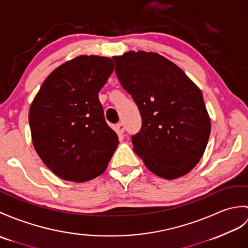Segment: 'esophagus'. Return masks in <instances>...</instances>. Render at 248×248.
I'll return each instance as SVG.
<instances>
[{
  "instance_id": "esophagus-1",
  "label": "esophagus",
  "mask_w": 248,
  "mask_h": 248,
  "mask_svg": "<svg viewBox=\"0 0 248 248\" xmlns=\"http://www.w3.org/2000/svg\"><path fill=\"white\" fill-rule=\"evenodd\" d=\"M115 128H116V132H117V133H118L119 135H123V134H124V124L123 123H118V124H116V126H115Z\"/></svg>"
}]
</instances>
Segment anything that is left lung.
Segmentation results:
<instances>
[{
  "mask_svg": "<svg viewBox=\"0 0 248 248\" xmlns=\"http://www.w3.org/2000/svg\"><path fill=\"white\" fill-rule=\"evenodd\" d=\"M113 60L120 84L140 113L141 128L132 136L135 153L160 177L185 175L203 156L210 135L202 92L156 53L129 51Z\"/></svg>",
  "mask_w": 248,
  "mask_h": 248,
  "instance_id": "left-lung-1",
  "label": "left lung"
}]
</instances>
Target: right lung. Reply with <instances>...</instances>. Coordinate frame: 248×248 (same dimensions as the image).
<instances>
[{
    "instance_id": "right-lung-1",
    "label": "right lung",
    "mask_w": 248,
    "mask_h": 248,
    "mask_svg": "<svg viewBox=\"0 0 248 248\" xmlns=\"http://www.w3.org/2000/svg\"><path fill=\"white\" fill-rule=\"evenodd\" d=\"M114 70L110 58L80 56L45 79L31 103L33 147L66 181L84 182L106 170L118 136L106 122L98 93Z\"/></svg>"
}]
</instances>
